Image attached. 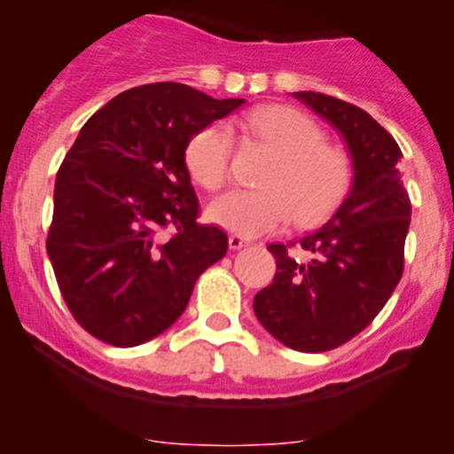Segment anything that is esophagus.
Here are the masks:
<instances>
[{"instance_id": "obj_1", "label": "esophagus", "mask_w": 454, "mask_h": 454, "mask_svg": "<svg viewBox=\"0 0 454 454\" xmlns=\"http://www.w3.org/2000/svg\"><path fill=\"white\" fill-rule=\"evenodd\" d=\"M228 246H231L232 250H239L244 248V246H248V239H244L241 235H231L228 237Z\"/></svg>"}]
</instances>
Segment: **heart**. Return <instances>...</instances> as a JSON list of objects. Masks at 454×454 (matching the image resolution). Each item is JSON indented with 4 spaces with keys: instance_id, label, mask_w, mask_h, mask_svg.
Instances as JSON below:
<instances>
[{
    "instance_id": "heart-1",
    "label": "heart",
    "mask_w": 454,
    "mask_h": 454,
    "mask_svg": "<svg viewBox=\"0 0 454 454\" xmlns=\"http://www.w3.org/2000/svg\"><path fill=\"white\" fill-rule=\"evenodd\" d=\"M244 127L270 146L274 160L261 177V191H231L208 206L210 222L235 235L256 237L287 226H314L327 217L349 189L351 162L340 146L323 140V129L301 109L265 105L244 118ZM232 134L210 122L191 136L184 164L206 191L226 184Z\"/></svg>"
}]
</instances>
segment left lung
Instances as JSON below:
<instances>
[{
    "label": "left lung",
    "mask_w": 454,
    "mask_h": 454,
    "mask_svg": "<svg viewBox=\"0 0 454 454\" xmlns=\"http://www.w3.org/2000/svg\"><path fill=\"white\" fill-rule=\"evenodd\" d=\"M294 96L340 131L354 160V186L323 228L268 246L277 274L256 292L254 314L283 345L318 354L358 336L391 299L404 272L411 200L397 168L400 146L380 122L333 96ZM292 247L309 259L299 260Z\"/></svg>",
    "instance_id": "obj_1"
}]
</instances>
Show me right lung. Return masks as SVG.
<instances>
[{"mask_svg":"<svg viewBox=\"0 0 454 454\" xmlns=\"http://www.w3.org/2000/svg\"><path fill=\"white\" fill-rule=\"evenodd\" d=\"M241 103L149 83L118 94L79 131L59 167L45 248L87 333L114 347L151 340L180 318L200 274L226 254V232L198 222L184 146Z\"/></svg>","mask_w":454,"mask_h":454,"instance_id":"right-lung-1","label":"right lung"}]
</instances>
